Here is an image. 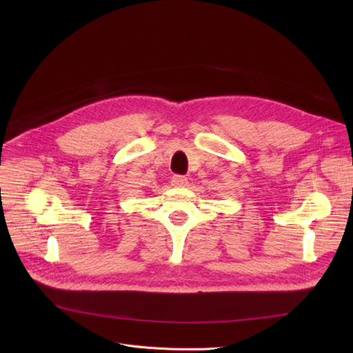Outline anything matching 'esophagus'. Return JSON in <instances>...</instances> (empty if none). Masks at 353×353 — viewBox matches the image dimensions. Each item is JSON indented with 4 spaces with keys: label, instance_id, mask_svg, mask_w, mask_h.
Listing matches in <instances>:
<instances>
[{
    "label": "esophagus",
    "instance_id": "esophagus-1",
    "mask_svg": "<svg viewBox=\"0 0 353 353\" xmlns=\"http://www.w3.org/2000/svg\"><path fill=\"white\" fill-rule=\"evenodd\" d=\"M172 186L174 188H186L188 186V179L184 176H174L172 179Z\"/></svg>",
    "mask_w": 353,
    "mask_h": 353
}]
</instances>
